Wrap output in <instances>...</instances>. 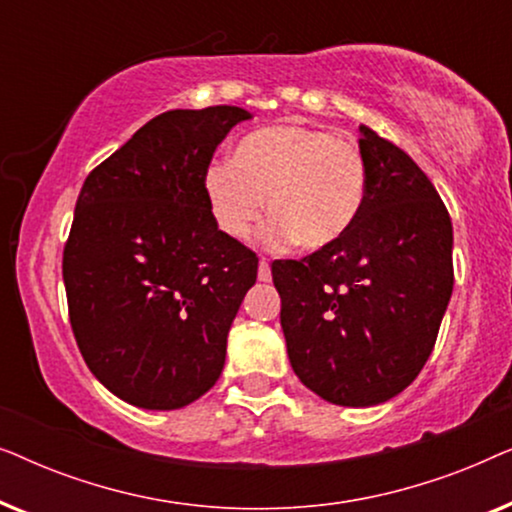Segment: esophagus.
<instances>
[{"label":"esophagus","mask_w":512,"mask_h":512,"mask_svg":"<svg viewBox=\"0 0 512 512\" xmlns=\"http://www.w3.org/2000/svg\"><path fill=\"white\" fill-rule=\"evenodd\" d=\"M258 279H261V282H270V279H272L270 265H268V261H265V258H261V263H258Z\"/></svg>","instance_id":"1"}]
</instances>
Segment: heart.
I'll return each instance as SVG.
<instances>
[{"label":"heart","instance_id":"1","mask_svg":"<svg viewBox=\"0 0 512 512\" xmlns=\"http://www.w3.org/2000/svg\"><path fill=\"white\" fill-rule=\"evenodd\" d=\"M202 195L216 228L244 240L263 216L268 249L296 242L321 251L340 242L363 212L368 167L359 146L303 125H272L244 135L230 163L212 160L202 174Z\"/></svg>","mask_w":512,"mask_h":512}]
</instances>
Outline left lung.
<instances>
[{"instance_id":"8db88e82","label":"left lung","mask_w":512,"mask_h":512,"mask_svg":"<svg viewBox=\"0 0 512 512\" xmlns=\"http://www.w3.org/2000/svg\"><path fill=\"white\" fill-rule=\"evenodd\" d=\"M368 198L354 228L303 261L272 263L293 373L347 408L408 387L452 296V221L408 153L361 125Z\"/></svg>"}]
</instances>
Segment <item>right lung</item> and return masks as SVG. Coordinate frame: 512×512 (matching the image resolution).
I'll return each instance as SVG.
<instances>
[{
    "label": "right lung",
    "instance_id": "add662e5",
    "mask_svg": "<svg viewBox=\"0 0 512 512\" xmlns=\"http://www.w3.org/2000/svg\"><path fill=\"white\" fill-rule=\"evenodd\" d=\"M240 107L151 118L97 165L62 256L69 321L90 373L121 401L179 410L219 380L258 258L216 228L202 174Z\"/></svg>",
    "mask_w": 512,
    "mask_h": 512
}]
</instances>
